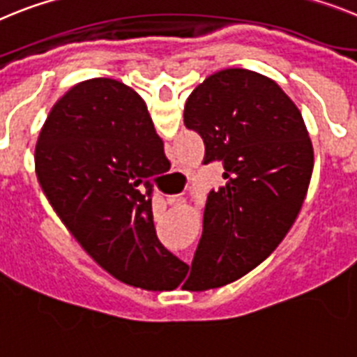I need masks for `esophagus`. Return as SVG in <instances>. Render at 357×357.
Here are the masks:
<instances>
[{
  "instance_id": "34e87169",
  "label": "esophagus",
  "mask_w": 357,
  "mask_h": 357,
  "mask_svg": "<svg viewBox=\"0 0 357 357\" xmlns=\"http://www.w3.org/2000/svg\"><path fill=\"white\" fill-rule=\"evenodd\" d=\"M176 197H178V195H175V197H167V202H169V204H172V202H175V200H176Z\"/></svg>"
}]
</instances>
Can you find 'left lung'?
Returning <instances> with one entry per match:
<instances>
[{"label":"left lung","mask_w":357,"mask_h":357,"mask_svg":"<svg viewBox=\"0 0 357 357\" xmlns=\"http://www.w3.org/2000/svg\"><path fill=\"white\" fill-rule=\"evenodd\" d=\"M184 124L202 137L204 162L224 164L191 264L206 291L242 278L282 242L305 200L314 151L296 105L251 70L209 75L185 100Z\"/></svg>","instance_id":"8db88e82"}]
</instances>
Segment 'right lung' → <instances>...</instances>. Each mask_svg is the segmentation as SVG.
I'll use <instances>...</instances> for the list:
<instances>
[{
  "label": "right lung",
  "instance_id": "obj_1",
  "mask_svg": "<svg viewBox=\"0 0 357 357\" xmlns=\"http://www.w3.org/2000/svg\"><path fill=\"white\" fill-rule=\"evenodd\" d=\"M166 157L142 97L121 81L88 79L57 100L36 144V175L66 229L105 271L148 291L188 273L153 224L151 178Z\"/></svg>",
  "mask_w": 357,
  "mask_h": 357
}]
</instances>
